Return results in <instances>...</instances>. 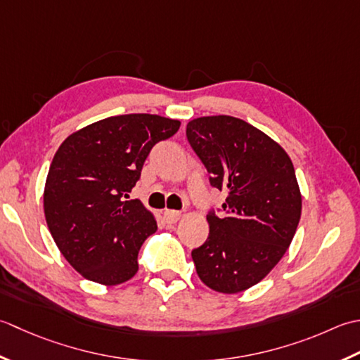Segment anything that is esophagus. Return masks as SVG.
I'll use <instances>...</instances> for the list:
<instances>
[{"instance_id":"1","label":"esophagus","mask_w":360,"mask_h":360,"mask_svg":"<svg viewBox=\"0 0 360 360\" xmlns=\"http://www.w3.org/2000/svg\"><path fill=\"white\" fill-rule=\"evenodd\" d=\"M180 217H181V212H179V211H172V210H166L165 211V219H166L167 224L179 222Z\"/></svg>"}]
</instances>
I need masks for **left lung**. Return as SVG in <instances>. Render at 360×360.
<instances>
[{
    "instance_id": "1",
    "label": "left lung",
    "mask_w": 360,
    "mask_h": 360,
    "mask_svg": "<svg viewBox=\"0 0 360 360\" xmlns=\"http://www.w3.org/2000/svg\"><path fill=\"white\" fill-rule=\"evenodd\" d=\"M186 136L226 189L224 214L210 211V234L193 250L197 275L210 289L238 293L258 284L288 250L302 216V193L292 160L259 129L234 116H202Z\"/></svg>"
}]
</instances>
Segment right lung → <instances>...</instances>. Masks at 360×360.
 Returning a JSON list of instances; mask_svg holds the SVG:
<instances>
[{
    "instance_id": "right-lung-1",
    "label": "right lung",
    "mask_w": 360,
    "mask_h": 360,
    "mask_svg": "<svg viewBox=\"0 0 360 360\" xmlns=\"http://www.w3.org/2000/svg\"><path fill=\"white\" fill-rule=\"evenodd\" d=\"M179 127L180 121L158 115L110 116L57 149L43 208L58 250L86 280L116 285L138 272V252L157 221L138 199H126L150 149Z\"/></svg>"
}]
</instances>
